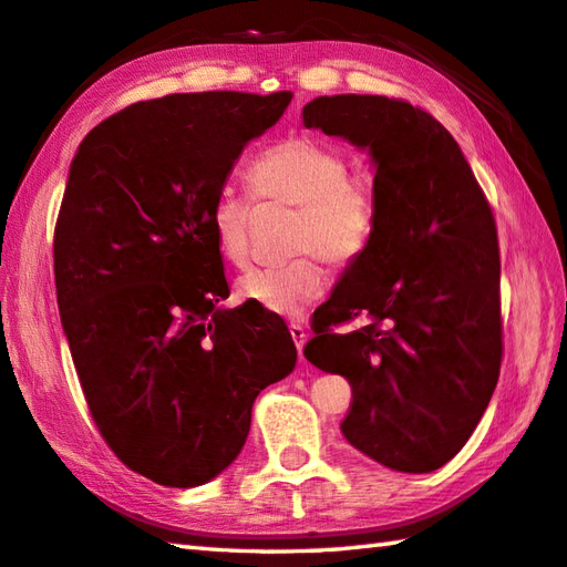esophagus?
Returning a JSON list of instances; mask_svg holds the SVG:
<instances>
[{
    "label": "esophagus",
    "instance_id": "esophagus-1",
    "mask_svg": "<svg viewBox=\"0 0 567 567\" xmlns=\"http://www.w3.org/2000/svg\"><path fill=\"white\" fill-rule=\"evenodd\" d=\"M288 330H291V338H293V342H296L298 354H303V344H306V340H308L306 328L300 326V322H291V326H288Z\"/></svg>",
    "mask_w": 567,
    "mask_h": 567
}]
</instances>
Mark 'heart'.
I'll return each instance as SVG.
<instances>
[{"mask_svg": "<svg viewBox=\"0 0 567 567\" xmlns=\"http://www.w3.org/2000/svg\"><path fill=\"white\" fill-rule=\"evenodd\" d=\"M348 156L313 134H291L251 161L247 183L259 203L293 207L284 264L254 267L237 293L271 313L296 316L328 281L322 259L344 269L362 257L377 223V195L348 176ZM207 227L223 261L241 267L249 257L251 207L233 190L215 195Z\"/></svg>", "mask_w": 567, "mask_h": 567, "instance_id": "b5f03b06", "label": "heart"}]
</instances>
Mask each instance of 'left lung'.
<instances>
[{
    "label": "left lung",
    "mask_w": 567,
    "mask_h": 567,
    "mask_svg": "<svg viewBox=\"0 0 567 567\" xmlns=\"http://www.w3.org/2000/svg\"><path fill=\"white\" fill-rule=\"evenodd\" d=\"M303 124L369 148L377 164L372 239L318 308L303 354L348 377L340 429L357 450L391 470L433 472L470 441L499 381L492 207L453 134L406 100L316 97ZM357 317L368 326L339 330Z\"/></svg>",
    "instance_id": "left-lung-1"
}]
</instances>
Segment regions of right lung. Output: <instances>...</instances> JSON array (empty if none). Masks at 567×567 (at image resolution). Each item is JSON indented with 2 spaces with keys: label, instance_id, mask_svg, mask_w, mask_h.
<instances>
[{
  "label": "right lung",
  "instance_id": "right-lung-1",
  "mask_svg": "<svg viewBox=\"0 0 567 567\" xmlns=\"http://www.w3.org/2000/svg\"><path fill=\"white\" fill-rule=\"evenodd\" d=\"M291 92L134 102L92 130L53 233L55 296L110 450L164 487H198L245 445L261 389L296 364L286 322L229 296L207 213Z\"/></svg>",
  "mask_w": 567,
  "mask_h": 567
}]
</instances>
